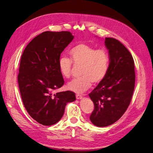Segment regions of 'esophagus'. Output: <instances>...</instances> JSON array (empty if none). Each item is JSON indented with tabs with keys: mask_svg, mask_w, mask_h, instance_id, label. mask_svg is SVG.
<instances>
[{
	"mask_svg": "<svg viewBox=\"0 0 153 153\" xmlns=\"http://www.w3.org/2000/svg\"><path fill=\"white\" fill-rule=\"evenodd\" d=\"M76 98L77 100H80L82 98V96H81L80 94H76Z\"/></svg>",
	"mask_w": 153,
	"mask_h": 153,
	"instance_id": "esophagus-1",
	"label": "esophagus"
}]
</instances>
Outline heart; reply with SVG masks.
Returning <instances> with one entry per match:
<instances>
[{
  "instance_id": "obj_1",
  "label": "heart",
  "mask_w": 153,
  "mask_h": 153,
  "mask_svg": "<svg viewBox=\"0 0 153 153\" xmlns=\"http://www.w3.org/2000/svg\"><path fill=\"white\" fill-rule=\"evenodd\" d=\"M71 60L62 57L59 61V70L65 78L71 75L73 62L81 66L80 78L74 79L68 84L71 91L82 94L89 89L92 84H98L107 75L109 68V55L104 49H96L85 43H78L69 51Z\"/></svg>"
}]
</instances>
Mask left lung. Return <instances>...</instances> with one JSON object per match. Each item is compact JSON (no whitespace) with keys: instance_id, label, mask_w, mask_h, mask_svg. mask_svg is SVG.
I'll return each instance as SVG.
<instances>
[{"instance_id":"8db88e82","label":"left lung","mask_w":153,"mask_h":153,"mask_svg":"<svg viewBox=\"0 0 153 153\" xmlns=\"http://www.w3.org/2000/svg\"><path fill=\"white\" fill-rule=\"evenodd\" d=\"M110 64L107 75L89 94L94 109L90 120L95 126L105 127L121 117L130 103L135 88V73L131 54L112 38H106Z\"/></svg>"}]
</instances>
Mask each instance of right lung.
I'll list each match as a JSON object with an SVG mask.
<instances>
[{"mask_svg": "<svg viewBox=\"0 0 153 153\" xmlns=\"http://www.w3.org/2000/svg\"><path fill=\"white\" fill-rule=\"evenodd\" d=\"M73 38L68 31H46L32 39L22 55L18 82L23 103L30 117L45 126L59 122L66 104L76 100L70 91L53 94L64 84L59 61Z\"/></svg>", "mask_w": 153, "mask_h": 153, "instance_id": "add662e5", "label": "right lung"}]
</instances>
